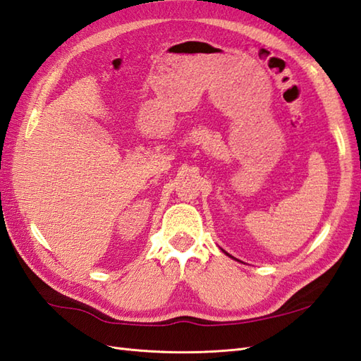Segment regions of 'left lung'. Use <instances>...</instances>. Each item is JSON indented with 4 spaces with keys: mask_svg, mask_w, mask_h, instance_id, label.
Returning <instances> with one entry per match:
<instances>
[{
    "mask_svg": "<svg viewBox=\"0 0 361 361\" xmlns=\"http://www.w3.org/2000/svg\"><path fill=\"white\" fill-rule=\"evenodd\" d=\"M221 250H223V249H221ZM223 252H224V250H223ZM224 254H228V252H224ZM228 255H229V254H228ZM229 257H232V255H229ZM232 258H233V257H232Z\"/></svg>",
    "mask_w": 361,
    "mask_h": 361,
    "instance_id": "1",
    "label": "left lung"
}]
</instances>
